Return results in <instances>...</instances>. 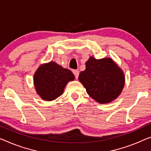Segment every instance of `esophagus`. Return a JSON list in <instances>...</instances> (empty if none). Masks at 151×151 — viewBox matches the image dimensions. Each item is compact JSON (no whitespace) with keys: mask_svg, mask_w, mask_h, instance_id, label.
Returning <instances> with one entry per match:
<instances>
[{"mask_svg":"<svg viewBox=\"0 0 151 151\" xmlns=\"http://www.w3.org/2000/svg\"><path fill=\"white\" fill-rule=\"evenodd\" d=\"M73 73H74V75H75V78H78V75H79V71L77 70H74Z\"/></svg>","mask_w":151,"mask_h":151,"instance_id":"34e87169","label":"esophagus"}]
</instances>
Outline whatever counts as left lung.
<instances>
[{
    "label": "left lung",
    "instance_id": "1",
    "mask_svg": "<svg viewBox=\"0 0 151 151\" xmlns=\"http://www.w3.org/2000/svg\"><path fill=\"white\" fill-rule=\"evenodd\" d=\"M81 72L78 80L90 97L100 104H107L120 95L125 85V75L111 58L97 60L91 56Z\"/></svg>",
    "mask_w": 151,
    "mask_h": 151
}]
</instances>
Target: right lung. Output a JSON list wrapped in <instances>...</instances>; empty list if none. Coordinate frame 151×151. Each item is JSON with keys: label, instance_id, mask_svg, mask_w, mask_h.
I'll return each instance as SVG.
<instances>
[{"label": "right lung", "instance_id": "1", "mask_svg": "<svg viewBox=\"0 0 151 151\" xmlns=\"http://www.w3.org/2000/svg\"><path fill=\"white\" fill-rule=\"evenodd\" d=\"M75 80L70 70L64 68L55 62L42 64L34 75L36 92L43 100L52 101L64 93L69 81Z\"/></svg>", "mask_w": 151, "mask_h": 151}]
</instances>
